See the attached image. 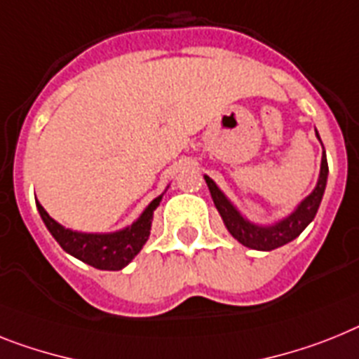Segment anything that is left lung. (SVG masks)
Returning a JSON list of instances; mask_svg holds the SVG:
<instances>
[{
    "mask_svg": "<svg viewBox=\"0 0 359 359\" xmlns=\"http://www.w3.org/2000/svg\"><path fill=\"white\" fill-rule=\"evenodd\" d=\"M316 137L319 138L318 131ZM321 142V138H319ZM327 177H328V164L327 155L321 156V168H319V179L316 188L312 189V194L305 197L297 204V208L290 215L283 217L281 221H276L273 224H255V222L248 221L243 213L237 210V206L231 203L230 198L222 194V189L210 179L208 175H204L208 189L212 194L213 204H215L217 212L222 217L226 230L230 231L233 239H237L243 246H248L252 250H261V252H270L283 245H288L290 241L296 239L301 231L305 230L310 222L314 221L318 208L323 198L325 188H327Z\"/></svg>",
    "mask_w": 359,
    "mask_h": 359,
    "instance_id": "obj_1",
    "label": "left lung"
}]
</instances>
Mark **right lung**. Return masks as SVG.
I'll list each match as a JSON object with an SVG mask.
<instances>
[{"label": "right lung", "mask_w": 359, "mask_h": 359, "mask_svg": "<svg viewBox=\"0 0 359 359\" xmlns=\"http://www.w3.org/2000/svg\"><path fill=\"white\" fill-rule=\"evenodd\" d=\"M162 195H158L147 204L146 210L140 213V217L133 224L126 226L118 231H109V233H86V231L71 230V228H65L54 221L38 201H36V208L40 212L41 221L47 226V230L50 231V236L67 254L98 268V270H122L133 261L135 255L142 250L146 241L149 239L153 212L161 204Z\"/></svg>", "instance_id": "right-lung-1"}]
</instances>
